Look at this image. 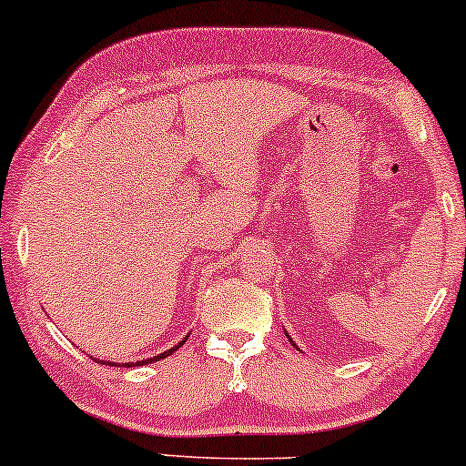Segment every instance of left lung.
Returning a JSON list of instances; mask_svg holds the SVG:
<instances>
[{"mask_svg":"<svg viewBox=\"0 0 466 466\" xmlns=\"http://www.w3.org/2000/svg\"><path fill=\"white\" fill-rule=\"evenodd\" d=\"M288 338H290V335H288ZM292 341V339H290ZM292 344H294V341H292ZM294 346H297V344H294Z\"/></svg>","mask_w":466,"mask_h":466,"instance_id":"obj_1","label":"left lung"}]
</instances>
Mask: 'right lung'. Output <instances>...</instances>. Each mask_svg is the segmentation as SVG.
<instances>
[{"instance_id": "1", "label": "right lung", "mask_w": 466, "mask_h": 466, "mask_svg": "<svg viewBox=\"0 0 466 466\" xmlns=\"http://www.w3.org/2000/svg\"><path fill=\"white\" fill-rule=\"evenodd\" d=\"M187 338H189V333H187ZM187 338H185V339H180L178 344L172 346V349H169V350H165V352H161V355H157V357H150V359H141V361H127V363H114V361H101V363H103V365H117V368H122V365H125V368H133V365H148V363H155V361H158V359H165V357H169V355H172V352L178 350L180 346L185 344V341H187ZM94 361H96V357H94Z\"/></svg>"}]
</instances>
